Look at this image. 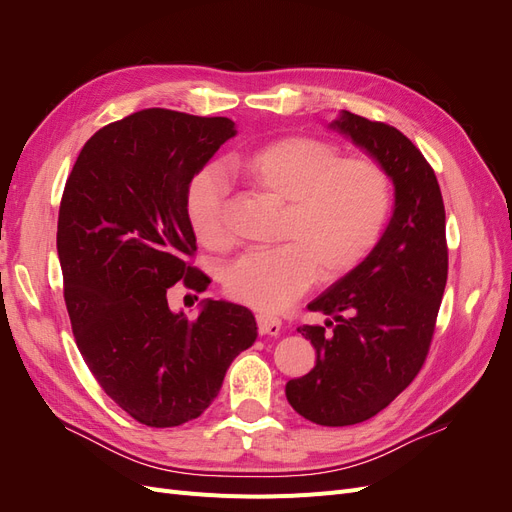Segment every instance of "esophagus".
I'll return each mask as SVG.
<instances>
[{"label": "esophagus", "instance_id": "34e87169", "mask_svg": "<svg viewBox=\"0 0 512 512\" xmlns=\"http://www.w3.org/2000/svg\"><path fill=\"white\" fill-rule=\"evenodd\" d=\"M256 322H258V333L260 335H280L282 331V320L275 318L271 314H258L256 316Z\"/></svg>", "mask_w": 512, "mask_h": 512}]
</instances>
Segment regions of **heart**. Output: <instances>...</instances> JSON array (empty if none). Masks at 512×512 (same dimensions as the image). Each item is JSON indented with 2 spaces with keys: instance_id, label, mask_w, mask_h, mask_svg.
<instances>
[{
  "instance_id": "obj_1",
  "label": "heart",
  "mask_w": 512,
  "mask_h": 512,
  "mask_svg": "<svg viewBox=\"0 0 512 512\" xmlns=\"http://www.w3.org/2000/svg\"><path fill=\"white\" fill-rule=\"evenodd\" d=\"M258 190L286 203L280 239L230 262L224 288L258 312H282L322 280H337L371 254L389 222L393 192L386 170L369 158H339L333 143L288 136L232 160ZM228 183L207 166L192 179L185 211L196 239L224 247Z\"/></svg>"
}]
</instances>
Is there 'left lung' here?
Listing matches in <instances>:
<instances>
[{"mask_svg":"<svg viewBox=\"0 0 512 512\" xmlns=\"http://www.w3.org/2000/svg\"><path fill=\"white\" fill-rule=\"evenodd\" d=\"M329 128L367 151L395 188V209L371 254L307 309L329 316L299 327L316 348L309 374L288 380V404L327 427L376 416L421 371L448 275L446 215L433 168L408 136L342 111Z\"/></svg>","mask_w":512,"mask_h":512,"instance_id":"8db88e82","label":"left lung"}]
</instances>
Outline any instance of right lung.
<instances>
[{"mask_svg":"<svg viewBox=\"0 0 512 512\" xmlns=\"http://www.w3.org/2000/svg\"><path fill=\"white\" fill-rule=\"evenodd\" d=\"M235 134L226 117L145 108L89 138L61 196L57 254L76 346L104 393L149 427L203 414L258 337L243 305L205 299L188 318L166 297L181 280L198 292L211 282L185 262L196 252L185 198Z\"/></svg>","mask_w":512,"mask_h":512,"instance_id":"add662e5","label":"right lung"}]
</instances>
